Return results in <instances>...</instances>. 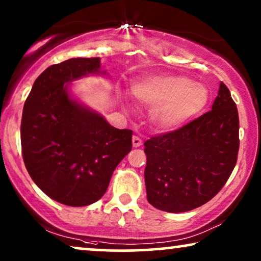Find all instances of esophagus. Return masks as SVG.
Masks as SVG:
<instances>
[{
	"instance_id": "esophagus-1",
	"label": "esophagus",
	"mask_w": 261,
	"mask_h": 261,
	"mask_svg": "<svg viewBox=\"0 0 261 261\" xmlns=\"http://www.w3.org/2000/svg\"><path fill=\"white\" fill-rule=\"evenodd\" d=\"M132 144H133V147H140L142 145V140L137 135H134L133 139H132Z\"/></svg>"
}]
</instances>
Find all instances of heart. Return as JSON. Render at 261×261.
Masks as SVG:
<instances>
[{
	"label": "heart",
	"instance_id": "heart-1",
	"mask_svg": "<svg viewBox=\"0 0 261 261\" xmlns=\"http://www.w3.org/2000/svg\"><path fill=\"white\" fill-rule=\"evenodd\" d=\"M132 94L141 105L153 107L152 123L160 130H174L185 126L204 110L210 96L205 85L177 74L134 82Z\"/></svg>",
	"mask_w": 261,
	"mask_h": 261
}]
</instances>
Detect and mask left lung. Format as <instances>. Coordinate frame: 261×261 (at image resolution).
Wrapping results in <instances>:
<instances>
[{
    "label": "left lung",
    "instance_id": "obj_1",
    "mask_svg": "<svg viewBox=\"0 0 261 261\" xmlns=\"http://www.w3.org/2000/svg\"><path fill=\"white\" fill-rule=\"evenodd\" d=\"M147 201L167 213H183L209 202L237 165L239 114L226 84L213 109L176 130L144 144Z\"/></svg>",
    "mask_w": 261,
    "mask_h": 261
}]
</instances>
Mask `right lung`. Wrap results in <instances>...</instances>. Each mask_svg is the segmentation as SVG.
I'll return each mask as SVG.
<instances>
[{
  "instance_id": "add662e5",
  "label": "right lung",
  "mask_w": 261,
  "mask_h": 261,
  "mask_svg": "<svg viewBox=\"0 0 261 261\" xmlns=\"http://www.w3.org/2000/svg\"><path fill=\"white\" fill-rule=\"evenodd\" d=\"M101 60L71 58L48 66L24 101L21 149L24 166L48 197L70 206L98 201L132 149L130 129L110 126L70 98L69 82L98 73Z\"/></svg>"
}]
</instances>
